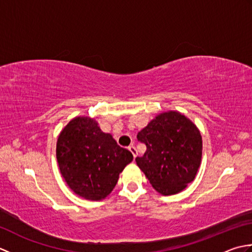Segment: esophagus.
<instances>
[{
	"label": "esophagus",
	"instance_id": "34e87169",
	"mask_svg": "<svg viewBox=\"0 0 252 252\" xmlns=\"http://www.w3.org/2000/svg\"><path fill=\"white\" fill-rule=\"evenodd\" d=\"M127 149H129V151L132 153V155H133V157H136L137 156V151H136V148H135V146L134 145H133V144H132V145H130L129 147H127Z\"/></svg>",
	"mask_w": 252,
	"mask_h": 252
}]
</instances>
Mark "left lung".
<instances>
[{"instance_id":"obj_1","label":"left lung","mask_w":252,"mask_h":252,"mask_svg":"<svg viewBox=\"0 0 252 252\" xmlns=\"http://www.w3.org/2000/svg\"><path fill=\"white\" fill-rule=\"evenodd\" d=\"M137 141L145 144L146 152L135 161L160 194H178L194 181L202 140L197 126L184 115L160 114L137 133Z\"/></svg>"}]
</instances>
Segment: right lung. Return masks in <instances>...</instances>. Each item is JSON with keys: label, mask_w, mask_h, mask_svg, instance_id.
<instances>
[{"label": "right lung", "mask_w": 252, "mask_h": 252, "mask_svg": "<svg viewBox=\"0 0 252 252\" xmlns=\"http://www.w3.org/2000/svg\"><path fill=\"white\" fill-rule=\"evenodd\" d=\"M56 157L68 186L90 200L108 196L122 170L133 160L131 152L118 145L88 117L74 118L61 132Z\"/></svg>", "instance_id": "add662e5"}]
</instances>
